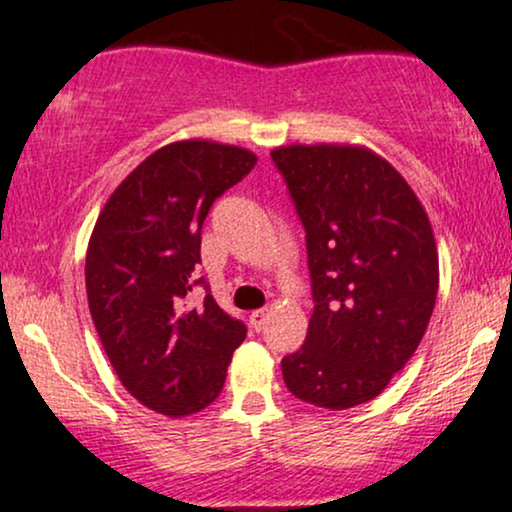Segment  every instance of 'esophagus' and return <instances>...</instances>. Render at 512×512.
<instances>
[{"instance_id":"obj_1","label":"esophagus","mask_w":512,"mask_h":512,"mask_svg":"<svg viewBox=\"0 0 512 512\" xmlns=\"http://www.w3.org/2000/svg\"><path fill=\"white\" fill-rule=\"evenodd\" d=\"M266 318H268V308H258V311H251V315H249V325L254 327V330L258 332L263 325H266Z\"/></svg>"}]
</instances>
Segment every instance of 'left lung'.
I'll return each mask as SVG.
<instances>
[{"instance_id": "8db88e82", "label": "left lung", "mask_w": 512, "mask_h": 512, "mask_svg": "<svg viewBox=\"0 0 512 512\" xmlns=\"http://www.w3.org/2000/svg\"><path fill=\"white\" fill-rule=\"evenodd\" d=\"M270 156L306 230L315 304L282 377L296 399L353 408L382 394L430 323L439 289L430 218L370 149L292 144Z\"/></svg>"}]
</instances>
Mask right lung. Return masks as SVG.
<instances>
[{
  "label": "right lung",
  "mask_w": 512,
  "mask_h": 512,
  "mask_svg": "<svg viewBox=\"0 0 512 512\" xmlns=\"http://www.w3.org/2000/svg\"><path fill=\"white\" fill-rule=\"evenodd\" d=\"M254 166L232 144L173 142L132 170L94 225L85 258L94 327L123 387L156 413L192 415L216 401L246 337L197 266L213 201ZM197 284L207 296L189 309Z\"/></svg>",
  "instance_id": "obj_1"
}]
</instances>
